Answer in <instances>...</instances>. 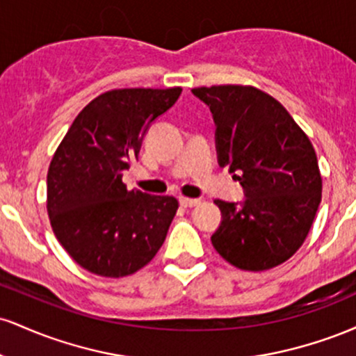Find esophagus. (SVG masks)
<instances>
[{
	"label": "esophagus",
	"mask_w": 356,
	"mask_h": 356,
	"mask_svg": "<svg viewBox=\"0 0 356 356\" xmlns=\"http://www.w3.org/2000/svg\"><path fill=\"white\" fill-rule=\"evenodd\" d=\"M179 201H181L182 207H195L201 204V199H191V197H181Z\"/></svg>",
	"instance_id": "esophagus-1"
}]
</instances>
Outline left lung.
<instances>
[{"label":"left lung","instance_id":"1","mask_svg":"<svg viewBox=\"0 0 356 356\" xmlns=\"http://www.w3.org/2000/svg\"><path fill=\"white\" fill-rule=\"evenodd\" d=\"M192 93L214 118L219 165L229 167L246 197L214 201L222 220L212 246L244 271L284 263L305 243L321 202L312 142L280 102L254 87L219 85Z\"/></svg>","mask_w":356,"mask_h":356}]
</instances>
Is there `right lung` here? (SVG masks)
<instances>
[{"mask_svg": "<svg viewBox=\"0 0 356 356\" xmlns=\"http://www.w3.org/2000/svg\"><path fill=\"white\" fill-rule=\"evenodd\" d=\"M181 92L175 87L102 93L76 115L53 155L47 177L53 232L93 275H132L164 244L177 199L129 191L122 175L138 157L149 127Z\"/></svg>", "mask_w": 356, "mask_h": 356, "instance_id": "add662e5", "label": "right lung"}]
</instances>
